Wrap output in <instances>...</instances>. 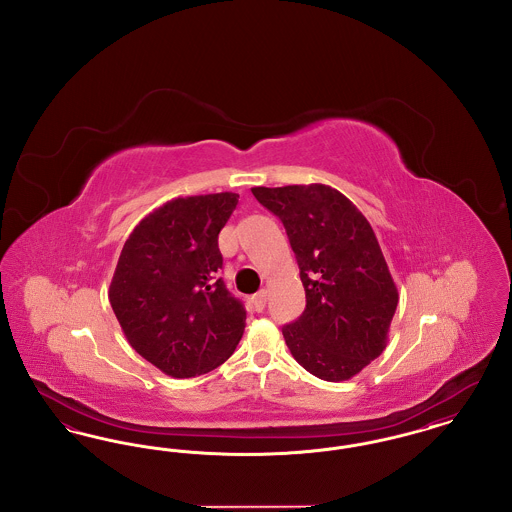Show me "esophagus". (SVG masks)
<instances>
[{
	"label": "esophagus",
	"mask_w": 512,
	"mask_h": 512,
	"mask_svg": "<svg viewBox=\"0 0 512 512\" xmlns=\"http://www.w3.org/2000/svg\"><path fill=\"white\" fill-rule=\"evenodd\" d=\"M251 305H253V309H255L257 313H263L265 307H267V292L263 290V292L255 293V295L251 297Z\"/></svg>",
	"instance_id": "esophagus-1"
}]
</instances>
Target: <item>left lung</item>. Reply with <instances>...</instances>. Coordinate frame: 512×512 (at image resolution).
<instances>
[{
	"label": "left lung",
	"mask_w": 512,
	"mask_h": 512,
	"mask_svg": "<svg viewBox=\"0 0 512 512\" xmlns=\"http://www.w3.org/2000/svg\"><path fill=\"white\" fill-rule=\"evenodd\" d=\"M282 220L307 305L282 328L293 359L326 382H343L388 343L399 301L395 282L365 215L324 184L251 188Z\"/></svg>",
	"instance_id": "obj_1"
}]
</instances>
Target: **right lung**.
Segmentation results:
<instances>
[{
	"label": "right lung",
	"mask_w": 512,
	"mask_h": 512,
	"mask_svg": "<svg viewBox=\"0 0 512 512\" xmlns=\"http://www.w3.org/2000/svg\"><path fill=\"white\" fill-rule=\"evenodd\" d=\"M238 197L171 199L122 247L109 286L113 313L132 349L172 378L217 368L244 336V305L219 278V234Z\"/></svg>",
	"instance_id": "add662e5"
}]
</instances>
